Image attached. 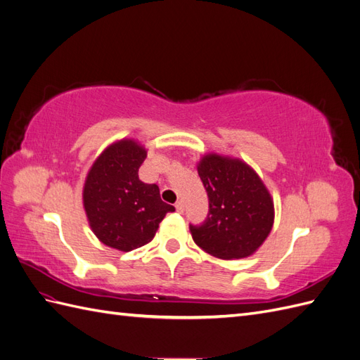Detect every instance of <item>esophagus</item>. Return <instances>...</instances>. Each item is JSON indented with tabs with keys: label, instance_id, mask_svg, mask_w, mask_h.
Segmentation results:
<instances>
[{
	"label": "esophagus",
	"instance_id": "1",
	"mask_svg": "<svg viewBox=\"0 0 360 360\" xmlns=\"http://www.w3.org/2000/svg\"><path fill=\"white\" fill-rule=\"evenodd\" d=\"M176 210H177L179 213H183V212H184V204H183L181 200L176 202Z\"/></svg>",
	"mask_w": 360,
	"mask_h": 360
}]
</instances>
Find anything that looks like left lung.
<instances>
[{
    "instance_id": "left-lung-1",
    "label": "left lung",
    "mask_w": 360,
    "mask_h": 360,
    "mask_svg": "<svg viewBox=\"0 0 360 360\" xmlns=\"http://www.w3.org/2000/svg\"><path fill=\"white\" fill-rule=\"evenodd\" d=\"M198 176L209 197V213L189 224L193 242L217 258L252 255L274 225V201L257 172L238 159L207 155Z\"/></svg>"
}]
</instances>
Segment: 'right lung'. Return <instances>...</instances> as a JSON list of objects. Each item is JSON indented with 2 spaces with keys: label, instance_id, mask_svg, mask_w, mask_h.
I'll return each mask as SVG.
<instances>
[{
  "label": "right lung",
  "instance_id": "1",
  "mask_svg": "<svg viewBox=\"0 0 360 360\" xmlns=\"http://www.w3.org/2000/svg\"><path fill=\"white\" fill-rule=\"evenodd\" d=\"M146 148L132 139L108 147L86 176L84 207L93 233L114 249L129 250L148 243L172 205L160 200L158 184L139 180Z\"/></svg>",
  "mask_w": 360,
  "mask_h": 360
}]
</instances>
